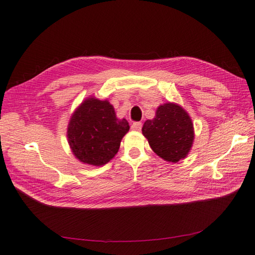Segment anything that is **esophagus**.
I'll return each instance as SVG.
<instances>
[{
	"label": "esophagus",
	"instance_id": "34e87169",
	"mask_svg": "<svg viewBox=\"0 0 255 255\" xmlns=\"http://www.w3.org/2000/svg\"><path fill=\"white\" fill-rule=\"evenodd\" d=\"M142 127V123L141 122H134L132 126H130V128L133 130H140Z\"/></svg>",
	"mask_w": 255,
	"mask_h": 255
}]
</instances>
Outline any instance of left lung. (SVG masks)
I'll use <instances>...</instances> for the list:
<instances>
[{"instance_id":"8db88e82","label":"left lung","mask_w":255,"mask_h":255,"mask_svg":"<svg viewBox=\"0 0 255 255\" xmlns=\"http://www.w3.org/2000/svg\"><path fill=\"white\" fill-rule=\"evenodd\" d=\"M141 130L154 153L171 163L186 157L195 139L190 116L173 102L159 105L155 117L146 120Z\"/></svg>"}]
</instances>
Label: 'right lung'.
<instances>
[{"instance_id":"add662e5","label":"right lung","mask_w":255,"mask_h":255,"mask_svg":"<svg viewBox=\"0 0 255 255\" xmlns=\"http://www.w3.org/2000/svg\"><path fill=\"white\" fill-rule=\"evenodd\" d=\"M128 122L118 119L107 100L88 97L76 107L67 128L68 143L81 163L103 166L117 154Z\"/></svg>"}]
</instances>
